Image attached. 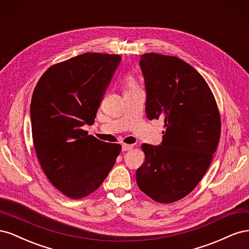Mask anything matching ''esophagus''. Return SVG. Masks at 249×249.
<instances>
[{
  "mask_svg": "<svg viewBox=\"0 0 249 249\" xmlns=\"http://www.w3.org/2000/svg\"><path fill=\"white\" fill-rule=\"evenodd\" d=\"M133 147L134 146L132 144H125V143H124V144H123V150H124V152H126V150H131Z\"/></svg>",
  "mask_w": 249,
  "mask_h": 249,
  "instance_id": "esophagus-1",
  "label": "esophagus"
}]
</instances>
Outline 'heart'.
Listing matches in <instances>:
<instances>
[{
	"mask_svg": "<svg viewBox=\"0 0 249 249\" xmlns=\"http://www.w3.org/2000/svg\"><path fill=\"white\" fill-rule=\"evenodd\" d=\"M139 88L138 87V84L136 80H135V78L133 76H126L125 79H124V92L125 91H131V90H134V89H137Z\"/></svg>",
	"mask_w": 249,
	"mask_h": 249,
	"instance_id": "heart-1",
	"label": "heart"
}]
</instances>
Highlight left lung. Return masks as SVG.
<instances>
[{
    "instance_id": "1",
    "label": "left lung",
    "mask_w": 249,
    "mask_h": 249,
    "mask_svg": "<svg viewBox=\"0 0 249 249\" xmlns=\"http://www.w3.org/2000/svg\"><path fill=\"white\" fill-rule=\"evenodd\" d=\"M145 112L163 119L162 143H143L145 160L136 171L139 189L157 202L171 203L189 194L207 172L221 133L212 90L196 70L173 56L143 54Z\"/></svg>"
}]
</instances>
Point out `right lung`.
I'll return each instance as SVG.
<instances>
[{"mask_svg":"<svg viewBox=\"0 0 249 249\" xmlns=\"http://www.w3.org/2000/svg\"><path fill=\"white\" fill-rule=\"evenodd\" d=\"M120 59L79 55L49 67L34 88L30 114L37 159L52 185L70 198L95 191L122 150L82 129L94 123Z\"/></svg>","mask_w":249,"mask_h":249,"instance_id":"1","label":"right lung"}]
</instances>
